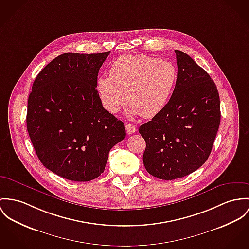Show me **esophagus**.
I'll return each mask as SVG.
<instances>
[{"instance_id": "34e87169", "label": "esophagus", "mask_w": 249, "mask_h": 249, "mask_svg": "<svg viewBox=\"0 0 249 249\" xmlns=\"http://www.w3.org/2000/svg\"><path fill=\"white\" fill-rule=\"evenodd\" d=\"M135 131H136V127H135L134 125L131 124V123L126 124V132H127L128 134H134V133H135Z\"/></svg>"}]
</instances>
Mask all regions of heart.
I'll return each mask as SVG.
<instances>
[{
	"mask_svg": "<svg viewBox=\"0 0 249 249\" xmlns=\"http://www.w3.org/2000/svg\"><path fill=\"white\" fill-rule=\"evenodd\" d=\"M176 82L177 70L171 61L125 55L113 63L110 77L97 79L96 88L109 112L116 113L129 100L132 115L152 118L166 108Z\"/></svg>",
	"mask_w": 249,
	"mask_h": 249,
	"instance_id": "obj_1",
	"label": "heart"
}]
</instances>
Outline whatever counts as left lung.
I'll return each mask as SVG.
<instances>
[{
	"label": "left lung",
	"mask_w": 249,
	"mask_h": 249,
	"mask_svg": "<svg viewBox=\"0 0 249 249\" xmlns=\"http://www.w3.org/2000/svg\"><path fill=\"white\" fill-rule=\"evenodd\" d=\"M174 52L178 71L172 97L138 130L146 141L144 166L163 180L189 175L208 160L221 121L214 81L189 55Z\"/></svg>",
	"instance_id": "left-lung-1"
}]
</instances>
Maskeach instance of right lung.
I'll return each mask as SVG.
<instances>
[{
  "label": "right lung",
  "mask_w": 249,
  "mask_h": 249,
  "mask_svg": "<svg viewBox=\"0 0 249 249\" xmlns=\"http://www.w3.org/2000/svg\"><path fill=\"white\" fill-rule=\"evenodd\" d=\"M110 51L65 53L35 78L26 126L42 165L58 176L87 182L104 172L110 150L126 136L124 123L106 111L96 90Z\"/></svg>",
  "instance_id": "obj_1"
}]
</instances>
